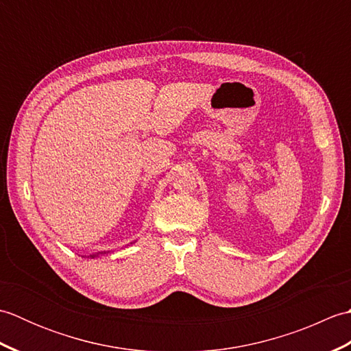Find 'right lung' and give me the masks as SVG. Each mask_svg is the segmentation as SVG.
<instances>
[{"instance_id":"right-lung-1","label":"right lung","mask_w":351,"mask_h":351,"mask_svg":"<svg viewBox=\"0 0 351 351\" xmlns=\"http://www.w3.org/2000/svg\"><path fill=\"white\" fill-rule=\"evenodd\" d=\"M95 256H96V255H92V258H95Z\"/></svg>"}]
</instances>
